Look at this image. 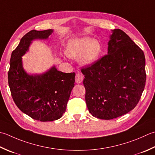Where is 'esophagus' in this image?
<instances>
[{
  "label": "esophagus",
  "instance_id": "obj_1",
  "mask_svg": "<svg viewBox=\"0 0 155 155\" xmlns=\"http://www.w3.org/2000/svg\"><path fill=\"white\" fill-rule=\"evenodd\" d=\"M75 81L77 83H81L83 81V77L79 73H77L75 76Z\"/></svg>",
  "mask_w": 155,
  "mask_h": 155
}]
</instances>
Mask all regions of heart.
Instances as JSON below:
<instances>
[{"label": "heart", "mask_w": 155, "mask_h": 155, "mask_svg": "<svg viewBox=\"0 0 155 155\" xmlns=\"http://www.w3.org/2000/svg\"><path fill=\"white\" fill-rule=\"evenodd\" d=\"M101 51V45L98 40L83 38L70 41L66 46V52L70 57L78 58L82 65L89 66L99 58Z\"/></svg>", "instance_id": "heart-1"}]
</instances>
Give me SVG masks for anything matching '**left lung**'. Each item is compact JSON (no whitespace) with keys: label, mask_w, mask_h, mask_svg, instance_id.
Masks as SVG:
<instances>
[{"label":"left lung","mask_w":155,"mask_h":155,"mask_svg":"<svg viewBox=\"0 0 155 155\" xmlns=\"http://www.w3.org/2000/svg\"><path fill=\"white\" fill-rule=\"evenodd\" d=\"M81 72L91 114L111 120L138 104L146 83L145 56L125 32L116 29L110 36L107 55Z\"/></svg>","instance_id":"left-lung-1"}]
</instances>
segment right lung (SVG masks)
<instances>
[{
	"label": "right lung",
	"mask_w": 155,
	"mask_h": 155,
	"mask_svg": "<svg viewBox=\"0 0 155 155\" xmlns=\"http://www.w3.org/2000/svg\"><path fill=\"white\" fill-rule=\"evenodd\" d=\"M53 29L31 30L21 38L13 51L8 72L12 97L19 110L41 122L60 119L66 111L74 86L75 73H65L53 66L41 74H29L23 67L22 56L35 39H48Z\"/></svg>",
	"instance_id": "1"
}]
</instances>
